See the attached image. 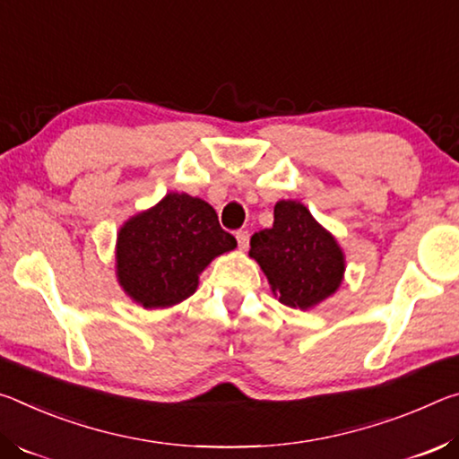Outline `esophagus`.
Returning <instances> with one entry per match:
<instances>
[{
  "label": "esophagus",
  "mask_w": 459,
  "mask_h": 459,
  "mask_svg": "<svg viewBox=\"0 0 459 459\" xmlns=\"http://www.w3.org/2000/svg\"><path fill=\"white\" fill-rule=\"evenodd\" d=\"M236 239H238V246L242 247V250H246V247L250 246V234H247L246 230L236 231Z\"/></svg>",
  "instance_id": "esophagus-1"
}]
</instances>
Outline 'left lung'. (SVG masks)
Segmentation results:
<instances>
[{"mask_svg": "<svg viewBox=\"0 0 459 459\" xmlns=\"http://www.w3.org/2000/svg\"><path fill=\"white\" fill-rule=\"evenodd\" d=\"M250 246L282 305L309 309L340 287V246L299 201L276 203L273 228L256 231Z\"/></svg>", "mask_w": 459, "mask_h": 459, "instance_id": "1", "label": "left lung"}]
</instances>
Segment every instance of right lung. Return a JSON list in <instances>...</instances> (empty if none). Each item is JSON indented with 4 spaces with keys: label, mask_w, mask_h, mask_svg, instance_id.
<instances>
[{
    "label": "right lung",
    "mask_w": 459,
    "mask_h": 459,
    "mask_svg": "<svg viewBox=\"0 0 459 459\" xmlns=\"http://www.w3.org/2000/svg\"><path fill=\"white\" fill-rule=\"evenodd\" d=\"M236 246V238L221 228L209 203L169 193L119 230L117 279L146 309L170 307L191 297L201 270Z\"/></svg>",
    "instance_id": "add662e5"
}]
</instances>
